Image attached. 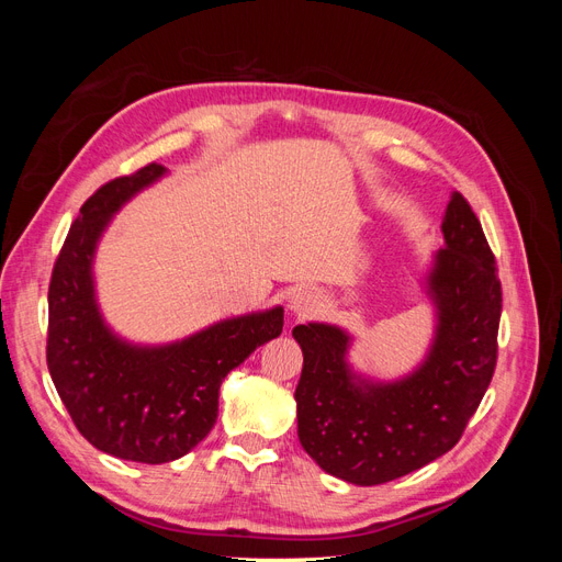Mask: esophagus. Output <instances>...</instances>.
<instances>
[{
  "label": "esophagus",
  "mask_w": 562,
  "mask_h": 562,
  "mask_svg": "<svg viewBox=\"0 0 562 562\" xmlns=\"http://www.w3.org/2000/svg\"><path fill=\"white\" fill-rule=\"evenodd\" d=\"M314 307H316V297H314L310 291H297V293H293V297H291V310H293L297 316H307Z\"/></svg>",
  "instance_id": "obj_1"
}]
</instances>
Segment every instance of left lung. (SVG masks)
Instances as JSON below:
<instances>
[{
	"mask_svg": "<svg viewBox=\"0 0 562 562\" xmlns=\"http://www.w3.org/2000/svg\"><path fill=\"white\" fill-rule=\"evenodd\" d=\"M443 236L429 277L436 339L411 378L368 384L351 375L342 330L326 323L293 328L304 356L295 389L300 443L347 483L396 481L452 450L495 375L502 281L481 220L459 192Z\"/></svg>",
	"mask_w": 562,
	"mask_h": 562,
	"instance_id": "obj_1",
	"label": "left lung"
}]
</instances>
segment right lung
<instances>
[{
  "label": "right lung",
  "instance_id": "1",
  "mask_svg": "<svg viewBox=\"0 0 562 562\" xmlns=\"http://www.w3.org/2000/svg\"><path fill=\"white\" fill-rule=\"evenodd\" d=\"M147 164L83 201L48 283L46 366L60 401L91 446L119 459L164 464L190 452L217 419L227 372L283 330V310L229 318L159 349L116 339L98 314L91 262L114 211L164 176Z\"/></svg>",
  "mask_w": 562,
  "mask_h": 562
}]
</instances>
